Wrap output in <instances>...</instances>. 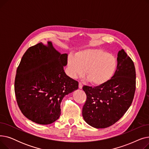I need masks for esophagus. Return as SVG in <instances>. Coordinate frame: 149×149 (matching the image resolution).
I'll return each instance as SVG.
<instances>
[{
	"label": "esophagus",
	"instance_id": "obj_1",
	"mask_svg": "<svg viewBox=\"0 0 149 149\" xmlns=\"http://www.w3.org/2000/svg\"><path fill=\"white\" fill-rule=\"evenodd\" d=\"M79 89H82V88H83V84H82V83L81 82H79Z\"/></svg>",
	"mask_w": 149,
	"mask_h": 149
}]
</instances>
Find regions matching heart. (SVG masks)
I'll use <instances>...</instances> for the list:
<instances>
[{"instance_id": "1", "label": "heart", "mask_w": 149, "mask_h": 149, "mask_svg": "<svg viewBox=\"0 0 149 149\" xmlns=\"http://www.w3.org/2000/svg\"><path fill=\"white\" fill-rule=\"evenodd\" d=\"M68 74L75 79L84 73L93 84L100 85L110 80L116 67V57L101 49H86L77 52L75 56L69 55L67 60Z\"/></svg>"}]
</instances>
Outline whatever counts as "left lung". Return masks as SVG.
I'll return each instance as SVG.
<instances>
[{
  "instance_id": "obj_1",
  "label": "left lung",
  "mask_w": 149,
  "mask_h": 149,
  "mask_svg": "<svg viewBox=\"0 0 149 149\" xmlns=\"http://www.w3.org/2000/svg\"><path fill=\"white\" fill-rule=\"evenodd\" d=\"M117 61L111 79L98 86L83 87L87 97L83 117L93 127L106 128L115 124L127 112L134 99L136 89L134 61L123 49L118 52Z\"/></svg>"
}]
</instances>
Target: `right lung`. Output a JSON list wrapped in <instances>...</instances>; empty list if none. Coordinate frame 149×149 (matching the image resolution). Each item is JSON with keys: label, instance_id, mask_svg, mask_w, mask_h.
<instances>
[{"label": "right lung", "instance_id": "add662e5", "mask_svg": "<svg viewBox=\"0 0 149 149\" xmlns=\"http://www.w3.org/2000/svg\"><path fill=\"white\" fill-rule=\"evenodd\" d=\"M68 54H61L51 42L39 43L26 50L17 67L14 92L20 110L39 124H49L60 115L66 95L79 88V82L64 71Z\"/></svg>", "mask_w": 149, "mask_h": 149}]
</instances>
